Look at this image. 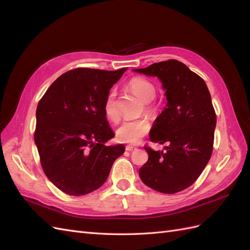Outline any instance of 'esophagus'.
I'll use <instances>...</instances> for the list:
<instances>
[{
    "label": "esophagus",
    "instance_id": "esophagus-1",
    "mask_svg": "<svg viewBox=\"0 0 250 250\" xmlns=\"http://www.w3.org/2000/svg\"><path fill=\"white\" fill-rule=\"evenodd\" d=\"M127 151H133V150H135V149H137V148H135V147H133V146H126V148H125Z\"/></svg>",
    "mask_w": 250,
    "mask_h": 250
}]
</instances>
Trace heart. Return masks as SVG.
<instances>
[{"label": "heart", "mask_w": 250, "mask_h": 250, "mask_svg": "<svg viewBox=\"0 0 250 250\" xmlns=\"http://www.w3.org/2000/svg\"><path fill=\"white\" fill-rule=\"evenodd\" d=\"M128 86L143 101L144 110L149 115H156L158 107L153 100L156 96V87L150 80L143 77H133L128 82ZM104 113L106 118L116 123L120 119V113L117 107L116 93L111 90L106 96L103 105ZM150 123L147 118L128 120L122 123L116 132L117 139L125 144H138L142 138L150 130Z\"/></svg>", "instance_id": "obj_1"}]
</instances>
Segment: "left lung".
I'll list each match as a JSON object with an SVG mask.
<instances>
[{
	"label": "left lung",
	"mask_w": 250,
	"mask_h": 250,
	"mask_svg": "<svg viewBox=\"0 0 250 250\" xmlns=\"http://www.w3.org/2000/svg\"><path fill=\"white\" fill-rule=\"evenodd\" d=\"M134 72L160 79L168 101L151 128L150 141L169 145L163 151L145 147L148 162L140 169V177L157 192H180L197 180L213 152L217 118L208 88L175 59Z\"/></svg>",
	"instance_id": "8db88e82"
}]
</instances>
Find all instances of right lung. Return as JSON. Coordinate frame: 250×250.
<instances>
[{"mask_svg": "<svg viewBox=\"0 0 250 250\" xmlns=\"http://www.w3.org/2000/svg\"><path fill=\"white\" fill-rule=\"evenodd\" d=\"M126 70H71L52 83L37 105L34 141L42 168L65 194L82 196L99 188L124 153L122 144L105 146L115 133L103 105Z\"/></svg>", "mask_w": 250, "mask_h": 250, "instance_id": "1", "label": "right lung"}]
</instances>
